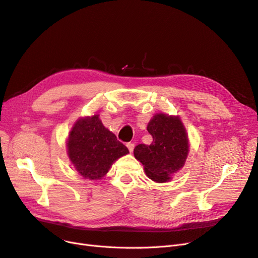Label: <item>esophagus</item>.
<instances>
[{"mask_svg":"<svg viewBox=\"0 0 258 258\" xmlns=\"http://www.w3.org/2000/svg\"><path fill=\"white\" fill-rule=\"evenodd\" d=\"M127 147H128L129 152L132 153V152H134V150H135V144H134V143H128V144H127Z\"/></svg>","mask_w":258,"mask_h":258,"instance_id":"esophagus-1","label":"esophagus"}]
</instances>
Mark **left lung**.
<instances>
[{"label":"left lung","mask_w":258,"mask_h":258,"mask_svg":"<svg viewBox=\"0 0 258 258\" xmlns=\"http://www.w3.org/2000/svg\"><path fill=\"white\" fill-rule=\"evenodd\" d=\"M153 137L150 145L139 144L134 154L152 181L167 183L181 170L189 152V140L178 116L157 113L147 123Z\"/></svg>","instance_id":"1"}]
</instances>
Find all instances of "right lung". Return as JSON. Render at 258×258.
I'll return each mask as SVG.
<instances>
[{
	"mask_svg": "<svg viewBox=\"0 0 258 258\" xmlns=\"http://www.w3.org/2000/svg\"><path fill=\"white\" fill-rule=\"evenodd\" d=\"M99 114L80 117L67 141V153L74 169L83 177L102 178L113 163L129 153L112 131L103 126Z\"/></svg>",
	"mask_w": 258,
	"mask_h": 258,
	"instance_id": "add662e5",
	"label": "right lung"
}]
</instances>
